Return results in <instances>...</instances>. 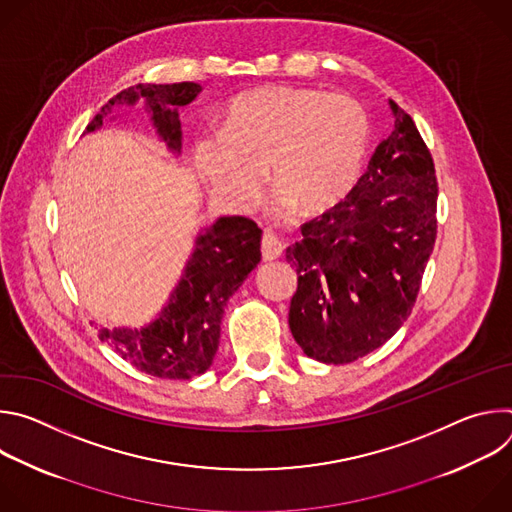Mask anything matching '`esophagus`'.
<instances>
[{
    "label": "esophagus",
    "instance_id": "obj_1",
    "mask_svg": "<svg viewBox=\"0 0 512 512\" xmlns=\"http://www.w3.org/2000/svg\"><path fill=\"white\" fill-rule=\"evenodd\" d=\"M283 253V245L275 235H263L261 239V255L265 261H273Z\"/></svg>",
    "mask_w": 512,
    "mask_h": 512
}]
</instances>
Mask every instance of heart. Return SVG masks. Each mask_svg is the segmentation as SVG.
<instances>
[{
  "instance_id": "1",
  "label": "heart",
  "mask_w": 512,
  "mask_h": 512,
  "mask_svg": "<svg viewBox=\"0 0 512 512\" xmlns=\"http://www.w3.org/2000/svg\"><path fill=\"white\" fill-rule=\"evenodd\" d=\"M369 148V117L346 95L271 85L231 101L225 131L194 139L192 164L210 196L229 210L253 206L265 176L269 210L304 216L336 206L356 184Z\"/></svg>"
}]
</instances>
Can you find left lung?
Here are the masks:
<instances>
[{"label": "left lung", "instance_id": "left-lung-1", "mask_svg": "<svg viewBox=\"0 0 512 512\" xmlns=\"http://www.w3.org/2000/svg\"><path fill=\"white\" fill-rule=\"evenodd\" d=\"M395 127L336 206L287 247L298 271L289 330L302 350L346 364L383 346L415 306L437 233V180L413 119L389 101Z\"/></svg>", "mask_w": 512, "mask_h": 512}]
</instances>
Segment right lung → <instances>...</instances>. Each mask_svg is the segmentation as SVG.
Returning <instances> with one entry per match:
<instances>
[{
	"mask_svg": "<svg viewBox=\"0 0 512 512\" xmlns=\"http://www.w3.org/2000/svg\"><path fill=\"white\" fill-rule=\"evenodd\" d=\"M196 83L135 85L115 95L87 125L91 133L115 105L145 101L156 133L172 154L182 150L178 107L196 99ZM261 229L245 216H221L200 231L184 273L164 310L143 328H101L99 336L123 360L158 379H192L208 371L221 338L229 298L261 261Z\"/></svg>",
	"mask_w": 512,
	"mask_h": 512,
	"instance_id": "add662e5",
	"label": "right lung"
}]
</instances>
